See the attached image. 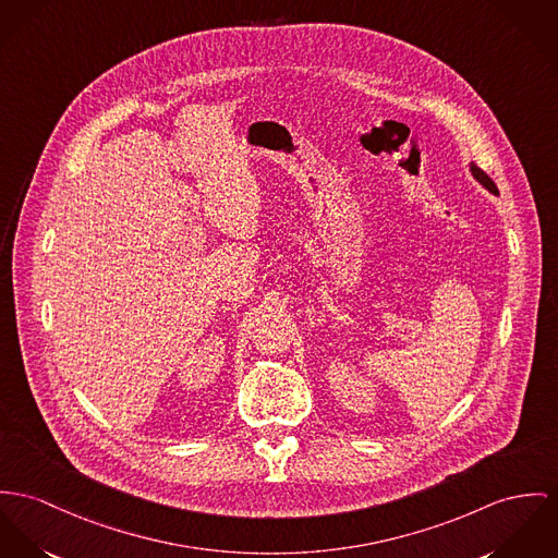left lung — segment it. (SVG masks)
Wrapping results in <instances>:
<instances>
[{
  "mask_svg": "<svg viewBox=\"0 0 558 558\" xmlns=\"http://www.w3.org/2000/svg\"><path fill=\"white\" fill-rule=\"evenodd\" d=\"M472 173L473 178L484 186V189H488L490 193H495V195H499V191H497V184L486 175V172L484 170H480L475 163H472Z\"/></svg>",
  "mask_w": 558,
  "mask_h": 558,
  "instance_id": "obj_1",
  "label": "left lung"
}]
</instances>
